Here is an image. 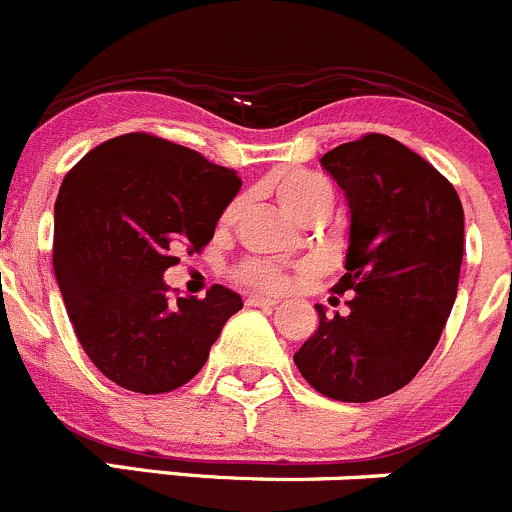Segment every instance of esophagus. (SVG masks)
Masks as SVG:
<instances>
[{
	"label": "esophagus",
	"instance_id": "obj_1",
	"mask_svg": "<svg viewBox=\"0 0 512 512\" xmlns=\"http://www.w3.org/2000/svg\"><path fill=\"white\" fill-rule=\"evenodd\" d=\"M248 306H264V309H271V306H276L279 301L276 299H264V296H248L246 299Z\"/></svg>",
	"mask_w": 512,
	"mask_h": 512
}]
</instances>
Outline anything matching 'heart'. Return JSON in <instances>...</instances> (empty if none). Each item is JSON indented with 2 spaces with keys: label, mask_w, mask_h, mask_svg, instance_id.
<instances>
[{
  "label": "heart",
  "mask_w": 512,
  "mask_h": 512,
  "mask_svg": "<svg viewBox=\"0 0 512 512\" xmlns=\"http://www.w3.org/2000/svg\"><path fill=\"white\" fill-rule=\"evenodd\" d=\"M266 191H271L276 196V201L291 213V216L306 218L319 216V213H329L334 206V188L332 183L319 173H311L306 168H281L274 170V173L266 178ZM243 201L241 198H233L226 208H223L221 228H231L233 223L241 218ZM309 266H301L299 274H306ZM236 279L243 281V284L253 286V289L261 291H284L291 286V274L289 269L279 264H271V261L261 259H248L243 261L236 269Z\"/></svg>",
  "instance_id": "heart-1"
}]
</instances>
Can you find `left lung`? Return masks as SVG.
Here are the masks:
<instances>
[{
	"instance_id": "left-lung-1",
	"label": "left lung",
	"mask_w": 512,
	"mask_h": 512,
	"mask_svg": "<svg viewBox=\"0 0 512 512\" xmlns=\"http://www.w3.org/2000/svg\"><path fill=\"white\" fill-rule=\"evenodd\" d=\"M349 203V314L319 304V329L294 354L301 377L337 402L405 387L430 359L460 281L465 213L450 180L415 150L369 133L321 158Z\"/></svg>"
}]
</instances>
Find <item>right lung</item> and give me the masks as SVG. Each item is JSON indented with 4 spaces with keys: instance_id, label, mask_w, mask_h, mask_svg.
Returning a JSON list of instances; mask_svg holds the SVG:
<instances>
[{
    "instance_id": "right-lung-1",
    "label": "right lung",
    "mask_w": 512,
    "mask_h": 512,
    "mask_svg": "<svg viewBox=\"0 0 512 512\" xmlns=\"http://www.w3.org/2000/svg\"><path fill=\"white\" fill-rule=\"evenodd\" d=\"M241 191L236 170L148 133L107 140L65 175L55 203L57 286L82 349L140 394L191 382L243 306L216 284L170 299L165 269L201 251Z\"/></svg>"
}]
</instances>
